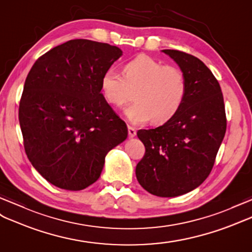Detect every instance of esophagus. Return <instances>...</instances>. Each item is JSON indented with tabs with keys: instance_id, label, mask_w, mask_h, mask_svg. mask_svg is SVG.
Here are the masks:
<instances>
[{
	"instance_id": "obj_1",
	"label": "esophagus",
	"mask_w": 252,
	"mask_h": 252,
	"mask_svg": "<svg viewBox=\"0 0 252 252\" xmlns=\"http://www.w3.org/2000/svg\"><path fill=\"white\" fill-rule=\"evenodd\" d=\"M136 134H137L136 129H134V128H133L132 126L128 125V137H129V138H133L134 136H136Z\"/></svg>"
}]
</instances>
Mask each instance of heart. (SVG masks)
<instances>
[{
	"mask_svg": "<svg viewBox=\"0 0 252 252\" xmlns=\"http://www.w3.org/2000/svg\"><path fill=\"white\" fill-rule=\"evenodd\" d=\"M122 75L109 68L101 78V91L106 100L114 107L125 109L127 119L134 124L153 121L162 124L179 112L187 94L185 73L179 67L163 65L149 55H139L126 63Z\"/></svg>",
	"mask_w": 252,
	"mask_h": 252,
	"instance_id": "obj_1",
	"label": "heart"
}]
</instances>
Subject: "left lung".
I'll list each match as a JSON object with an SVG mask.
<instances>
[{"mask_svg":"<svg viewBox=\"0 0 252 252\" xmlns=\"http://www.w3.org/2000/svg\"><path fill=\"white\" fill-rule=\"evenodd\" d=\"M187 80L183 106L155 129H140L145 154L136 167L139 184L157 197L171 198L199 187L210 175L224 137L226 119L217 79L198 58L162 50Z\"/></svg>","mask_w":252,"mask_h":252,"instance_id":"obj_1","label":"left lung"}]
</instances>
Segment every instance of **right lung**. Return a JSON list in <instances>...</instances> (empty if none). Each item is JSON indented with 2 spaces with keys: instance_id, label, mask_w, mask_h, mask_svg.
Wrapping results in <instances>:
<instances>
[{
  "instance_id": "right-lung-1",
  "label": "right lung",
  "mask_w": 252,
  "mask_h": 252,
  "mask_svg": "<svg viewBox=\"0 0 252 252\" xmlns=\"http://www.w3.org/2000/svg\"><path fill=\"white\" fill-rule=\"evenodd\" d=\"M123 51L89 39L66 41L36 61L24 82L19 123L24 150L59 188L82 190L127 138V126L100 93L101 78Z\"/></svg>"
}]
</instances>
